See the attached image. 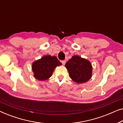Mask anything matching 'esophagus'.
<instances>
[{
	"label": "esophagus",
	"mask_w": 123,
	"mask_h": 123,
	"mask_svg": "<svg viewBox=\"0 0 123 123\" xmlns=\"http://www.w3.org/2000/svg\"><path fill=\"white\" fill-rule=\"evenodd\" d=\"M61 62H62V63L63 64V65H64L65 63H66V62H65V60H62V61Z\"/></svg>",
	"instance_id": "obj_1"
}]
</instances>
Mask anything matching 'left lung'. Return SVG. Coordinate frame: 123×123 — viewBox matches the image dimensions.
Wrapping results in <instances>:
<instances>
[{
  "label": "left lung",
  "mask_w": 123,
  "mask_h": 123,
  "mask_svg": "<svg viewBox=\"0 0 123 123\" xmlns=\"http://www.w3.org/2000/svg\"><path fill=\"white\" fill-rule=\"evenodd\" d=\"M68 70L70 78L81 84L88 81L92 75V66L91 62L78 55H74L65 65Z\"/></svg>",
  "instance_id": "obj_1"
}]
</instances>
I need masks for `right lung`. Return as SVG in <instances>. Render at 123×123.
Segmentation results:
<instances>
[{
  "label": "right lung",
  "instance_id": "1",
  "mask_svg": "<svg viewBox=\"0 0 123 123\" xmlns=\"http://www.w3.org/2000/svg\"><path fill=\"white\" fill-rule=\"evenodd\" d=\"M56 56L46 55L41 59L35 61L32 64V70L33 76L38 80H48L53 74L55 68L62 65Z\"/></svg>",
  "mask_w": 123,
  "mask_h": 123
}]
</instances>
